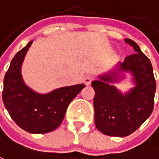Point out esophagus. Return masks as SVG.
Segmentation results:
<instances>
[{"instance_id":"esophagus-1","label":"esophagus","mask_w":159,"mask_h":159,"mask_svg":"<svg viewBox=\"0 0 159 159\" xmlns=\"http://www.w3.org/2000/svg\"><path fill=\"white\" fill-rule=\"evenodd\" d=\"M93 80H94V77L92 75H90V74H88L83 78V82L85 83L86 85H89Z\"/></svg>"}]
</instances>
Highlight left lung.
<instances>
[{
    "label": "left lung",
    "mask_w": 159,
    "mask_h": 159,
    "mask_svg": "<svg viewBox=\"0 0 159 159\" xmlns=\"http://www.w3.org/2000/svg\"><path fill=\"white\" fill-rule=\"evenodd\" d=\"M125 41L135 52L119 63L118 71L99 76L100 80L91 82L95 90L96 128L111 137L130 135L148 119L154 108L157 84L152 64L134 40L125 39ZM123 71L131 72L136 85L125 94L109 84L116 81L118 73Z\"/></svg>",
    "instance_id": "8db88e82"
}]
</instances>
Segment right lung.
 <instances>
[{
  "label": "right lung",
  "instance_id": "add662e5",
  "mask_svg": "<svg viewBox=\"0 0 159 159\" xmlns=\"http://www.w3.org/2000/svg\"><path fill=\"white\" fill-rule=\"evenodd\" d=\"M32 40L11 60L3 80L2 101L11 118L23 130L43 134L56 129L62 122L69 104L85 87L77 84L39 94L25 85L20 70Z\"/></svg>",
  "mask_w": 159,
  "mask_h": 159
}]
</instances>
